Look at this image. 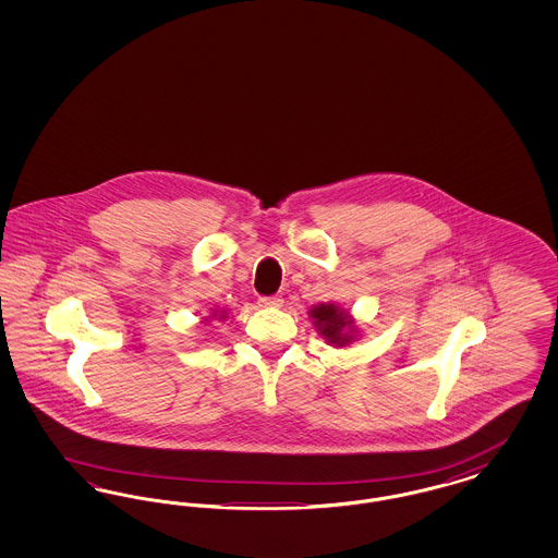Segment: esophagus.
Masks as SVG:
<instances>
[{
  "mask_svg": "<svg viewBox=\"0 0 558 558\" xmlns=\"http://www.w3.org/2000/svg\"><path fill=\"white\" fill-rule=\"evenodd\" d=\"M259 307H282V299L280 296H262Z\"/></svg>",
  "mask_w": 558,
  "mask_h": 558,
  "instance_id": "esophagus-1",
  "label": "esophagus"
}]
</instances>
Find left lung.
<instances>
[{
    "instance_id": "obj_1",
    "label": "left lung",
    "mask_w": 558,
    "mask_h": 558,
    "mask_svg": "<svg viewBox=\"0 0 558 558\" xmlns=\"http://www.w3.org/2000/svg\"><path fill=\"white\" fill-rule=\"evenodd\" d=\"M310 318L326 345L347 349L362 339V328L353 314L339 303H318L310 307Z\"/></svg>"
}]
</instances>
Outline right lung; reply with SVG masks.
Segmentation results:
<instances>
[{"label": "right lung", "mask_w": 558, "mask_h": 558, "mask_svg": "<svg viewBox=\"0 0 558 558\" xmlns=\"http://www.w3.org/2000/svg\"><path fill=\"white\" fill-rule=\"evenodd\" d=\"M226 319L228 318V310H221V307H215V310H211V312H209V316H207V318H203L201 319V324H203V322H209V319Z\"/></svg>", "instance_id": "right-lung-1"}]
</instances>
